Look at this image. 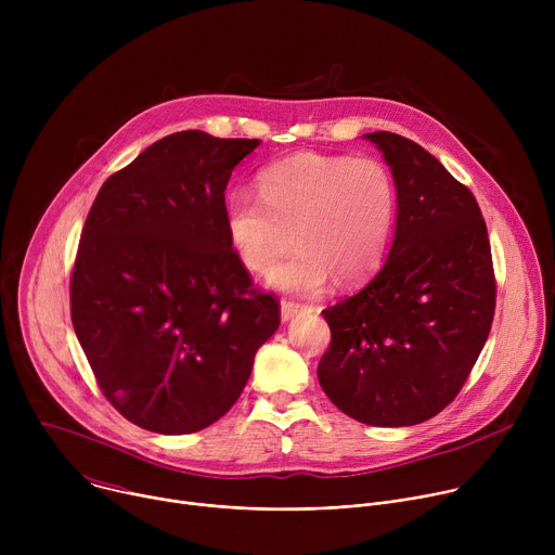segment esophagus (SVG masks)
<instances>
[{
  "label": "esophagus",
  "mask_w": 555,
  "mask_h": 555,
  "mask_svg": "<svg viewBox=\"0 0 555 555\" xmlns=\"http://www.w3.org/2000/svg\"><path fill=\"white\" fill-rule=\"evenodd\" d=\"M307 309H311V307L300 305V302H294V300H281V321H283V323L294 321L298 313H302V311H307Z\"/></svg>",
  "instance_id": "esophagus-1"
}]
</instances>
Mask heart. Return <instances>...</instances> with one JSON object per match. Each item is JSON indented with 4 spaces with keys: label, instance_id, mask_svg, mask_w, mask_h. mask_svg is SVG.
Instances as JSON below:
<instances>
[{
    "label": "heart",
    "instance_id": "1",
    "mask_svg": "<svg viewBox=\"0 0 555 555\" xmlns=\"http://www.w3.org/2000/svg\"><path fill=\"white\" fill-rule=\"evenodd\" d=\"M255 197L232 191L223 204L225 240L248 272L263 274L294 228L296 255L268 274V285L321 296L336 276L356 283L373 274L390 242L395 184L375 157L294 153L257 173Z\"/></svg>",
    "mask_w": 555,
    "mask_h": 555
}]
</instances>
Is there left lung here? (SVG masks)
Here are the masks:
<instances>
[{"mask_svg": "<svg viewBox=\"0 0 555 555\" xmlns=\"http://www.w3.org/2000/svg\"><path fill=\"white\" fill-rule=\"evenodd\" d=\"M398 191V223L382 270L323 311L332 345L319 382L349 417L400 428L441 413L477 362L496 307L481 208L417 142L364 133Z\"/></svg>", "mask_w": 555, "mask_h": 555, "instance_id": "obj_1", "label": "left lung"}]
</instances>
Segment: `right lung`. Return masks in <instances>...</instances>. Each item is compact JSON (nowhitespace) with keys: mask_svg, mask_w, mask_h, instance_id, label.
<instances>
[{"mask_svg":"<svg viewBox=\"0 0 555 555\" xmlns=\"http://www.w3.org/2000/svg\"><path fill=\"white\" fill-rule=\"evenodd\" d=\"M261 140L189 129L99 191L69 281L72 325L101 390L135 426L197 433L223 417L279 330L223 230L232 169Z\"/></svg>","mask_w":555,"mask_h":555,"instance_id":"add662e5","label":"right lung"}]
</instances>
